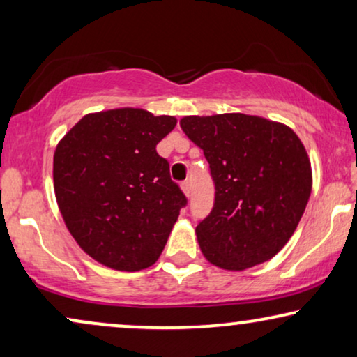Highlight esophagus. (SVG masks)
Returning a JSON list of instances; mask_svg holds the SVG:
<instances>
[{
  "label": "esophagus",
  "mask_w": 357,
  "mask_h": 357,
  "mask_svg": "<svg viewBox=\"0 0 357 357\" xmlns=\"http://www.w3.org/2000/svg\"><path fill=\"white\" fill-rule=\"evenodd\" d=\"M182 192L185 193V197H187V198L192 197V183H190V182H183V183H182Z\"/></svg>",
  "instance_id": "obj_1"
}]
</instances>
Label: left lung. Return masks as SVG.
<instances>
[{
  "instance_id": "8db88e82",
  "label": "left lung",
  "mask_w": 357,
  "mask_h": 357,
  "mask_svg": "<svg viewBox=\"0 0 357 357\" xmlns=\"http://www.w3.org/2000/svg\"><path fill=\"white\" fill-rule=\"evenodd\" d=\"M183 133L203 149L216 185L198 224L211 265L243 271L271 260L297 229L312 192L309 154L292 128L258 115H190Z\"/></svg>"
}]
</instances>
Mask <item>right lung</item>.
I'll return each mask as SVG.
<instances>
[{
  "mask_svg": "<svg viewBox=\"0 0 357 357\" xmlns=\"http://www.w3.org/2000/svg\"><path fill=\"white\" fill-rule=\"evenodd\" d=\"M172 115L123 107L87 114L58 141L53 188L77 245L119 271L153 266L187 198L155 146Z\"/></svg>",
  "mask_w": 357,
  "mask_h": 357,
  "instance_id": "1",
  "label": "right lung"
}]
</instances>
